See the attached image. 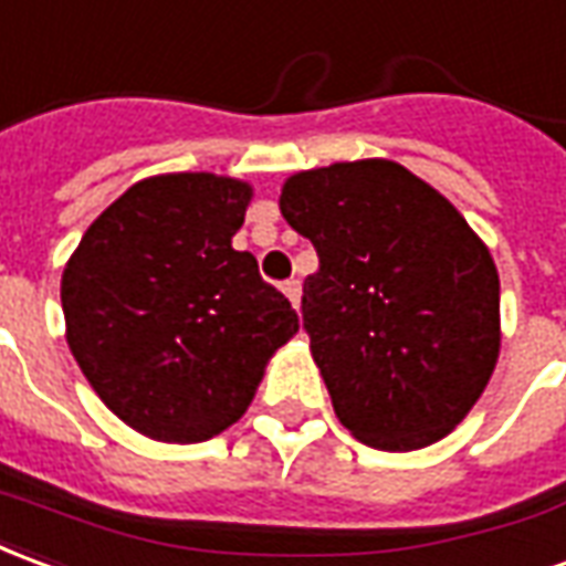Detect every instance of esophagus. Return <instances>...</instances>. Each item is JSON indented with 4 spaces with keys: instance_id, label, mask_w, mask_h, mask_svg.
<instances>
[{
    "instance_id": "34e87169",
    "label": "esophagus",
    "mask_w": 566,
    "mask_h": 566,
    "mask_svg": "<svg viewBox=\"0 0 566 566\" xmlns=\"http://www.w3.org/2000/svg\"><path fill=\"white\" fill-rule=\"evenodd\" d=\"M283 292H286V298L292 302V307L298 311V307H302V283H298V280H286V283H283Z\"/></svg>"
}]
</instances>
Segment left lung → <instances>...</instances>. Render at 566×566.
Segmentation results:
<instances>
[{"label": "left lung", "instance_id": "obj_1", "mask_svg": "<svg viewBox=\"0 0 566 566\" xmlns=\"http://www.w3.org/2000/svg\"><path fill=\"white\" fill-rule=\"evenodd\" d=\"M280 212L319 255L302 316L340 423L380 451L444 439L500 356V276L484 240L387 158L292 174Z\"/></svg>", "mask_w": 566, "mask_h": 566}]
</instances>
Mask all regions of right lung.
I'll list each match as a JSON object with an SVG mask.
<instances>
[{"mask_svg": "<svg viewBox=\"0 0 566 566\" xmlns=\"http://www.w3.org/2000/svg\"><path fill=\"white\" fill-rule=\"evenodd\" d=\"M252 186L148 176L84 231L60 280L66 344L115 418L155 442H207L243 418L298 332L283 292L231 238Z\"/></svg>", "mask_w": 566, "mask_h": 566, "instance_id": "obj_1", "label": "right lung"}]
</instances>
